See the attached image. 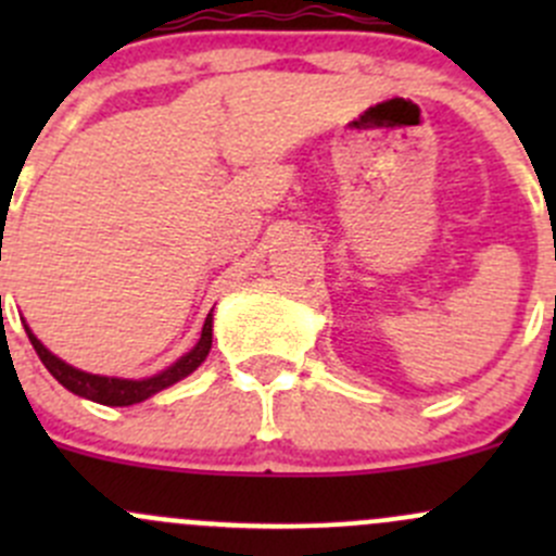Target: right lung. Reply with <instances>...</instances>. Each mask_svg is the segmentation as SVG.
<instances>
[{"label": "right lung", "instance_id": "add662e5", "mask_svg": "<svg viewBox=\"0 0 556 556\" xmlns=\"http://www.w3.org/2000/svg\"><path fill=\"white\" fill-rule=\"evenodd\" d=\"M24 328H26V336H29L31 346L37 350L39 361H42L45 368L53 374V379H59V384H64L66 390L75 392V395L86 397V401H93V403H102V406H134V403L148 401V397L155 395V392L166 390V387L177 384L179 379L190 377V374L206 361V355H210L212 350V312H210L204 319V328H201V339L195 341L193 350L185 352V355L177 357L172 366H166L164 371L153 374V377L121 379V377H102V374H88V371H80V368L70 366V363H64L59 355H53V352H50L48 346L31 333L29 325L24 323Z\"/></svg>", "mask_w": 556, "mask_h": 556}]
</instances>
